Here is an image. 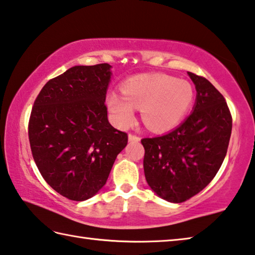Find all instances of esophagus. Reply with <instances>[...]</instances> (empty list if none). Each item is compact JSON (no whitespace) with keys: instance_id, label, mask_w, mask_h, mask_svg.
Segmentation results:
<instances>
[{"instance_id":"esophagus-1","label":"esophagus","mask_w":255,"mask_h":255,"mask_svg":"<svg viewBox=\"0 0 255 255\" xmlns=\"http://www.w3.org/2000/svg\"><path fill=\"white\" fill-rule=\"evenodd\" d=\"M128 141L130 142H139L140 137L134 134H128Z\"/></svg>"}]
</instances>
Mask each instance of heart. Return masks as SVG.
<instances>
[{"mask_svg":"<svg viewBox=\"0 0 255 255\" xmlns=\"http://www.w3.org/2000/svg\"><path fill=\"white\" fill-rule=\"evenodd\" d=\"M122 95L110 93L106 105L114 124L127 128L134 121V109H140L143 123L152 131L177 127L194 103L195 92L189 82L164 74H142L125 80Z\"/></svg>","mask_w":255,"mask_h":255,"instance_id":"obj_1","label":"heart"}]
</instances>
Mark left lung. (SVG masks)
<instances>
[{"label":"left lung","instance_id":"8db88e82","mask_svg":"<svg viewBox=\"0 0 255 255\" xmlns=\"http://www.w3.org/2000/svg\"><path fill=\"white\" fill-rule=\"evenodd\" d=\"M196 103L175 130L141 140L150 188L170 203H182L202 191L220 170L229 148L232 115L224 96L211 82L193 73Z\"/></svg>","mask_w":255,"mask_h":255}]
</instances>
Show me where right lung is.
Segmentation results:
<instances>
[{
    "instance_id": "obj_1",
    "label": "right lung",
    "mask_w": 255,
    "mask_h": 255,
    "mask_svg": "<svg viewBox=\"0 0 255 255\" xmlns=\"http://www.w3.org/2000/svg\"><path fill=\"white\" fill-rule=\"evenodd\" d=\"M112 66H75L44 85L29 120L31 151L47 184L83 202L106 184L128 134L107 120Z\"/></svg>"
}]
</instances>
